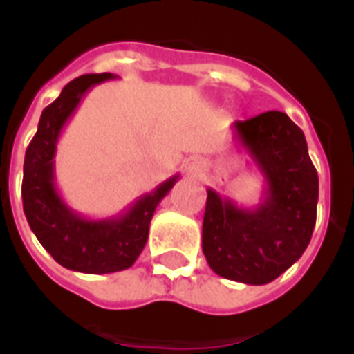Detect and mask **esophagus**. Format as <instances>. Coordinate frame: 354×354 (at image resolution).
<instances>
[{
  "instance_id": "obj_1",
  "label": "esophagus",
  "mask_w": 354,
  "mask_h": 354,
  "mask_svg": "<svg viewBox=\"0 0 354 354\" xmlns=\"http://www.w3.org/2000/svg\"><path fill=\"white\" fill-rule=\"evenodd\" d=\"M183 167H185V171H187L189 174H200V172L204 171V163H202V160L196 158V156L187 158L185 163H183Z\"/></svg>"
}]
</instances>
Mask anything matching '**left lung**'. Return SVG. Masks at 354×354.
I'll return each instance as SVG.
<instances>
[{
    "mask_svg": "<svg viewBox=\"0 0 354 354\" xmlns=\"http://www.w3.org/2000/svg\"><path fill=\"white\" fill-rule=\"evenodd\" d=\"M233 133L263 174V202L248 209L207 189L202 250L221 277L266 285L307 250L316 224L318 172L305 133L286 113L236 121Z\"/></svg>",
    "mask_w": 354,
    "mask_h": 354,
    "instance_id": "8db88e82",
    "label": "left lung"
}]
</instances>
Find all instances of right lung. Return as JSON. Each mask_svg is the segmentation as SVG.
<instances>
[{"label": "right lung", "instance_id": "obj_1", "mask_svg": "<svg viewBox=\"0 0 354 354\" xmlns=\"http://www.w3.org/2000/svg\"><path fill=\"white\" fill-rule=\"evenodd\" d=\"M110 79L115 77L95 73L71 80L57 101L41 112L24 161L21 198L30 230L58 264L82 274H112L130 268L147 244L156 207L180 178L174 174L110 218H88L64 202L55 185L58 138L86 91Z\"/></svg>", "mask_w": 354, "mask_h": 354}]
</instances>
